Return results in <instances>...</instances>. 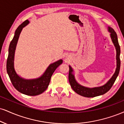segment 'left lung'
Here are the masks:
<instances>
[{"label":"left lung","instance_id":"8db88e82","mask_svg":"<svg viewBox=\"0 0 124 124\" xmlns=\"http://www.w3.org/2000/svg\"><path fill=\"white\" fill-rule=\"evenodd\" d=\"M108 32H110V37H111V40L116 47V59H117V68H116V71L114 74L111 77V78L107 82L106 84L103 85L99 86V87L95 88H88L85 86H82L79 84L76 80L74 75L73 74V70L71 68L70 66H69V81L70 84L71 88L74 90L77 93L78 95H81V96L84 97H87V98H92V97H95L99 95H102L105 94L107 92L110 90L111 86L114 84L116 78L118 75L119 72H120V47L119 45L118 41L117 35L114 30L113 28L108 27Z\"/></svg>","mask_w":124,"mask_h":124}]
</instances>
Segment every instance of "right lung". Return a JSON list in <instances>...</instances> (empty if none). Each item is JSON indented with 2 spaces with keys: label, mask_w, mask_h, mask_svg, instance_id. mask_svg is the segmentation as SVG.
Returning <instances> with one entry per match:
<instances>
[{
  "label": "right lung",
  "mask_w": 124,
  "mask_h": 124,
  "mask_svg": "<svg viewBox=\"0 0 124 124\" xmlns=\"http://www.w3.org/2000/svg\"><path fill=\"white\" fill-rule=\"evenodd\" d=\"M29 23L28 20L21 23L15 32L14 38L10 43L8 48V55L7 59V72L12 84L18 91L29 96H36L42 93L47 89L53 73L56 69L63 62L62 59L50 64L44 74L38 78L28 80L19 77L14 69V60L15 51L18 40L22 28Z\"/></svg>",
  "instance_id": "add662e5"
}]
</instances>
